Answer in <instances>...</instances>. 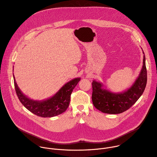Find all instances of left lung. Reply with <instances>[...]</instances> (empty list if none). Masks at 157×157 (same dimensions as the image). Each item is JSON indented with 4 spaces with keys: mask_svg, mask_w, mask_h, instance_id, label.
Listing matches in <instances>:
<instances>
[{
    "mask_svg": "<svg viewBox=\"0 0 157 157\" xmlns=\"http://www.w3.org/2000/svg\"><path fill=\"white\" fill-rule=\"evenodd\" d=\"M143 53V66L140 75L127 91L113 93L103 89L100 82L93 81L92 101L96 109L104 113L117 114L128 110L137 102L145 90L147 81L145 56L144 52Z\"/></svg>",
    "mask_w": 157,
    "mask_h": 157,
    "instance_id": "left-lung-1",
    "label": "left lung"
}]
</instances>
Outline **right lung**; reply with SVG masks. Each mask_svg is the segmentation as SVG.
Instances as JSON below:
<instances>
[{"label": "right lung", "mask_w": 157, "mask_h": 157, "mask_svg": "<svg viewBox=\"0 0 157 157\" xmlns=\"http://www.w3.org/2000/svg\"><path fill=\"white\" fill-rule=\"evenodd\" d=\"M16 94L20 102L33 114L42 117H52L62 114L68 107L71 94L81 78H75L63 86L52 98L43 101H36L27 98L22 94L15 79Z\"/></svg>", "instance_id": "1"}]
</instances>
